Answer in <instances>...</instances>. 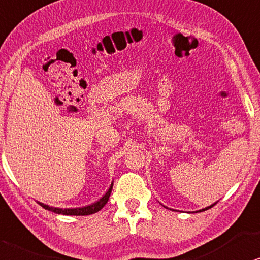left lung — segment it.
<instances>
[{
  "label": "left lung",
  "mask_w": 260,
  "mask_h": 260,
  "mask_svg": "<svg viewBox=\"0 0 260 260\" xmlns=\"http://www.w3.org/2000/svg\"><path fill=\"white\" fill-rule=\"evenodd\" d=\"M215 204H216V203H215ZM215 204H212V205H210V206H208V208H205V209H203V210H199V211H200V212H202V211H205V210H208V209H211V208H212V206H213V205H215Z\"/></svg>",
  "instance_id": "left-lung-1"
}]
</instances>
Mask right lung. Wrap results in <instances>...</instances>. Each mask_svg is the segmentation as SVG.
<instances>
[{"label": "right lung", "mask_w": 260, "mask_h": 260, "mask_svg": "<svg viewBox=\"0 0 260 260\" xmlns=\"http://www.w3.org/2000/svg\"><path fill=\"white\" fill-rule=\"evenodd\" d=\"M111 189H113V183L108 189V192L104 194L102 198L98 200V202L91 204V205L84 206V208H75V209H60V208H52V206L45 205L43 203H38L42 208H44L45 210H49V211H52L55 213H60V215H70V216H86V215H92V213L98 212L100 210L103 208L104 205L108 203L109 200Z\"/></svg>", "instance_id": "obj_1"}]
</instances>
